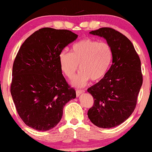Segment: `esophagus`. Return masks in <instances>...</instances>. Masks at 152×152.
Segmentation results:
<instances>
[{"label":"esophagus","mask_w":152,"mask_h":152,"mask_svg":"<svg viewBox=\"0 0 152 152\" xmlns=\"http://www.w3.org/2000/svg\"><path fill=\"white\" fill-rule=\"evenodd\" d=\"M84 91H85L84 90H81V89H77L76 90V96H79L80 95H81V94H83V93H84Z\"/></svg>","instance_id":"esophagus-1"}]
</instances>
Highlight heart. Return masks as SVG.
<instances>
[{
	"label": "heart",
	"mask_w": 152,
	"mask_h": 152,
	"mask_svg": "<svg viewBox=\"0 0 152 152\" xmlns=\"http://www.w3.org/2000/svg\"><path fill=\"white\" fill-rule=\"evenodd\" d=\"M111 46L105 42L86 38L73 45L71 52L63 51L58 61L64 74L69 79L74 76L79 65L80 72L73 80L75 86H82L91 80L102 79L109 71L112 61Z\"/></svg>",
	"instance_id": "b5f03b06"
}]
</instances>
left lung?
Listing matches in <instances>:
<instances>
[{"label": "left lung", "instance_id": "1", "mask_svg": "<svg viewBox=\"0 0 152 152\" xmlns=\"http://www.w3.org/2000/svg\"><path fill=\"white\" fill-rule=\"evenodd\" d=\"M90 34L105 38L113 57L104 78L87 90L94 101L88 116L98 127L112 128L126 121L135 109L143 82L141 61L132 43L121 33L106 27Z\"/></svg>", "mask_w": 152, "mask_h": 152}]
</instances>
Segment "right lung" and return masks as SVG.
<instances>
[{
	"label": "right lung",
	"mask_w": 152,
	"mask_h": 152,
	"mask_svg": "<svg viewBox=\"0 0 152 152\" xmlns=\"http://www.w3.org/2000/svg\"><path fill=\"white\" fill-rule=\"evenodd\" d=\"M78 35L69 30L43 28L24 41L13 62L10 93L17 112L27 126L53 129L76 91L62 74L59 54Z\"/></svg>",
	"instance_id": "add662e5"
}]
</instances>
